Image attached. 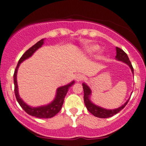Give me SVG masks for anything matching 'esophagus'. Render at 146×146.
Instances as JSON below:
<instances>
[{"label":"esophagus","mask_w":146,"mask_h":146,"mask_svg":"<svg viewBox=\"0 0 146 146\" xmlns=\"http://www.w3.org/2000/svg\"><path fill=\"white\" fill-rule=\"evenodd\" d=\"M83 78H84V77H83V75H82V74H77V75H76V77H75V79H76V80L77 81H80V80H82V79H83Z\"/></svg>","instance_id":"1"}]
</instances>
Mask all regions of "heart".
I'll return each instance as SVG.
<instances>
[{
  "instance_id": "1",
  "label": "heart",
  "mask_w": 146,
  "mask_h": 146,
  "mask_svg": "<svg viewBox=\"0 0 146 146\" xmlns=\"http://www.w3.org/2000/svg\"><path fill=\"white\" fill-rule=\"evenodd\" d=\"M99 47L98 46H96V45H92V46H88V47H86V51L89 53H93V52H96L97 51Z\"/></svg>"
}]
</instances>
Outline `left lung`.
<instances>
[{
  "instance_id": "8db88e82",
  "label": "left lung",
  "mask_w": 146,
  "mask_h": 146,
  "mask_svg": "<svg viewBox=\"0 0 146 146\" xmlns=\"http://www.w3.org/2000/svg\"><path fill=\"white\" fill-rule=\"evenodd\" d=\"M117 60H121V61L124 62L126 64H128L129 66L131 68V70L132 72L134 74V69L131 65V62H130L129 58L128 55H126V52L123 51V50H121L119 47H116V56H115ZM83 86V91H84V103L86 104V107L87 108L88 110L91 114H93L94 116L98 117V118H110V117L113 116L114 115L117 114L118 113H119L121 110H123L125 108L127 103H128L129 100L125 103L123 105H122L121 107H120L118 109L115 110H105L103 109L102 108H99V107L96 106L95 104H93L90 99H89V96L91 94V90L88 88V86H86L85 83L82 84Z\"/></svg>"
}]
</instances>
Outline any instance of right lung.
Masks as SVG:
<instances>
[{"mask_svg":"<svg viewBox=\"0 0 146 146\" xmlns=\"http://www.w3.org/2000/svg\"><path fill=\"white\" fill-rule=\"evenodd\" d=\"M44 44V38L38 41L36 44L32 46L31 47H30L25 53L22 55V57L18 61L17 66L16 69L15 70V73H14V84H15V94L16 96V99L17 100L18 103L20 105L22 108H23L28 114L31 115L32 116H35L36 118H50L52 117L55 116V115L59 113L60 110H61L62 105L64 104V98H65L66 95L67 94L68 89L69 87L74 84V81L71 82L70 84L67 85L65 86H62L58 88L57 90V94H56V97H55V100L52 102V103H50V104L47 105V106L39 107V108H31L28 105H27L25 102H23V101L19 96L18 94V90H17V69L19 67V65L21 62L23 60L27 59L28 58L31 57L33 54V52L39 48L40 47H42V45Z\"/></svg>","mask_w":146,"mask_h":146,"instance_id":"obj_1","label":"right lung"}]
</instances>
